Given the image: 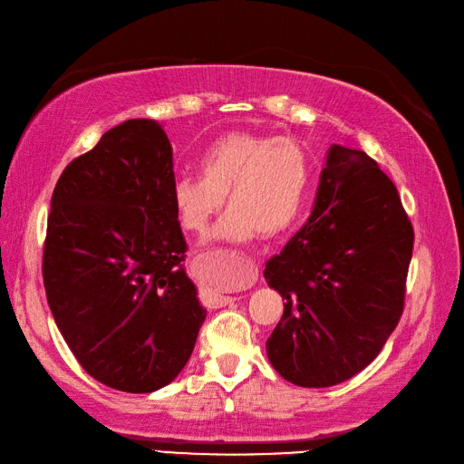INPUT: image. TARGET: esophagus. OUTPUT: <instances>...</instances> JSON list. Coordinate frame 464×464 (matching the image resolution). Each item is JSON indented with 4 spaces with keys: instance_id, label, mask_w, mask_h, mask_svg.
<instances>
[{
    "instance_id": "34e87169",
    "label": "esophagus",
    "mask_w": 464,
    "mask_h": 464,
    "mask_svg": "<svg viewBox=\"0 0 464 464\" xmlns=\"http://www.w3.org/2000/svg\"><path fill=\"white\" fill-rule=\"evenodd\" d=\"M224 257L230 259V263H234V269L220 271V273H218L220 278H227L228 283H232V286L256 283V278H257V273H259V271H257V265H256L254 259L244 256V254H240V251H232V249L224 251ZM203 296H207V298L215 296V290H213V288H203ZM228 300H232V298H227V296L220 298V302H224V304H227Z\"/></svg>"
}]
</instances>
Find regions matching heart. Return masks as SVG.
Masks as SVG:
<instances>
[{"label": "heart", "instance_id": "heart-1", "mask_svg": "<svg viewBox=\"0 0 464 464\" xmlns=\"http://www.w3.org/2000/svg\"><path fill=\"white\" fill-rule=\"evenodd\" d=\"M199 168L201 174L174 181L172 201L181 227L203 232L228 193L230 208L213 232L217 240L246 242L257 232H285L298 217L310 184V159L302 145L276 135H222L203 150ZM215 263L224 271V259Z\"/></svg>", "mask_w": 464, "mask_h": 464}]
</instances>
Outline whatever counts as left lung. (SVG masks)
<instances>
[{
  "label": "left lung",
  "mask_w": 464,
  "mask_h": 464,
  "mask_svg": "<svg viewBox=\"0 0 464 464\" xmlns=\"http://www.w3.org/2000/svg\"><path fill=\"white\" fill-rule=\"evenodd\" d=\"M412 246L395 184L363 150L333 145L310 220L263 271L285 300L266 341L273 368L300 387L366 368L402 315Z\"/></svg>",
  "instance_id": "1"
}]
</instances>
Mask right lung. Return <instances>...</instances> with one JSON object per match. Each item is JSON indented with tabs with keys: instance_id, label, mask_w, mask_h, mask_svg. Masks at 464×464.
Listing matches in <instances>:
<instances>
[{
	"instance_id": "right-lung-1",
	"label": "right lung",
	"mask_w": 464,
	"mask_h": 464,
	"mask_svg": "<svg viewBox=\"0 0 464 464\" xmlns=\"http://www.w3.org/2000/svg\"><path fill=\"white\" fill-rule=\"evenodd\" d=\"M174 181L164 130L128 120L69 162L52 195L48 305L82 370L123 392L174 382L207 317L181 265Z\"/></svg>"
}]
</instances>
